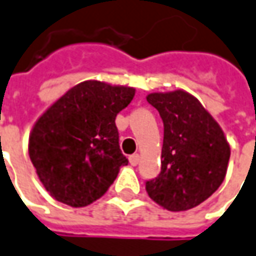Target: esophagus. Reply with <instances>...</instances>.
Instances as JSON below:
<instances>
[{"instance_id":"esophagus-1","label":"esophagus","mask_w":256,"mask_h":256,"mask_svg":"<svg viewBox=\"0 0 256 256\" xmlns=\"http://www.w3.org/2000/svg\"><path fill=\"white\" fill-rule=\"evenodd\" d=\"M130 164H131L132 166H136V164H140V155L135 154V155L130 156Z\"/></svg>"}]
</instances>
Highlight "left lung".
<instances>
[{
  "mask_svg": "<svg viewBox=\"0 0 256 256\" xmlns=\"http://www.w3.org/2000/svg\"><path fill=\"white\" fill-rule=\"evenodd\" d=\"M150 106L164 121L160 173L146 182L149 197L169 212H186L220 188L230 144L218 122L184 90L150 92Z\"/></svg>",
  "mask_w": 256,
  "mask_h": 256,
  "instance_id": "8db88e82",
  "label": "left lung"
}]
</instances>
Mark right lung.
Masks as SVG:
<instances>
[{
    "label": "right lung",
    "mask_w": 256,
    "mask_h": 256,
    "mask_svg": "<svg viewBox=\"0 0 256 256\" xmlns=\"http://www.w3.org/2000/svg\"><path fill=\"white\" fill-rule=\"evenodd\" d=\"M135 88L87 80L66 92L38 118L29 135V158L53 198L88 206L128 164L118 144L116 114Z\"/></svg>",
    "instance_id": "right-lung-1"
}]
</instances>
